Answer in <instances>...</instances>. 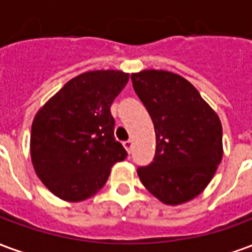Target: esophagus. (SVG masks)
Masks as SVG:
<instances>
[{"mask_svg": "<svg viewBox=\"0 0 252 252\" xmlns=\"http://www.w3.org/2000/svg\"><path fill=\"white\" fill-rule=\"evenodd\" d=\"M123 146L126 147V150L128 151V154H129L132 151V146H133V143H132V140H126V142L123 143Z\"/></svg>", "mask_w": 252, "mask_h": 252, "instance_id": "34e87169", "label": "esophagus"}]
</instances>
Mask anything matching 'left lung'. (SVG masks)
I'll return each instance as SVG.
<instances>
[{"label": "left lung", "mask_w": 252, "mask_h": 252, "mask_svg": "<svg viewBox=\"0 0 252 252\" xmlns=\"http://www.w3.org/2000/svg\"><path fill=\"white\" fill-rule=\"evenodd\" d=\"M131 78L151 116L157 137L154 162L139 167L137 175L160 202L185 204L205 190L221 162L220 117L178 74L143 70Z\"/></svg>", "instance_id": "obj_1"}]
</instances>
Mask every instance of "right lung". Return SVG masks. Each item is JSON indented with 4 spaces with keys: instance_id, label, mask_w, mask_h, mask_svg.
Here are the masks:
<instances>
[{
    "instance_id": "obj_1",
    "label": "right lung",
    "mask_w": 252,
    "mask_h": 252,
    "mask_svg": "<svg viewBox=\"0 0 252 252\" xmlns=\"http://www.w3.org/2000/svg\"><path fill=\"white\" fill-rule=\"evenodd\" d=\"M128 72L94 70L72 78L37 110L31 131V159L43 185L67 202L93 197L112 166L126 157L116 142L113 99Z\"/></svg>"
}]
</instances>
